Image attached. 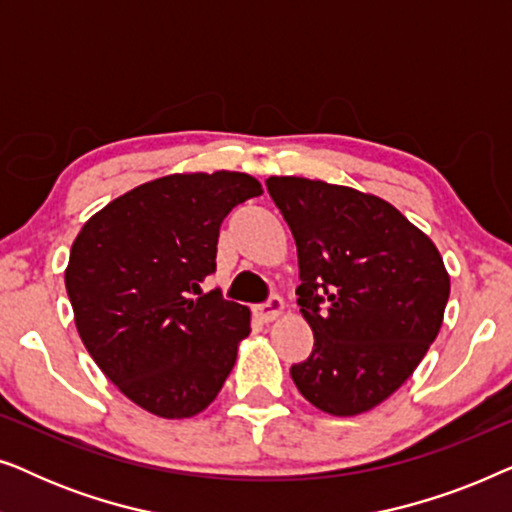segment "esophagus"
Wrapping results in <instances>:
<instances>
[{"instance_id": "1", "label": "esophagus", "mask_w": 512, "mask_h": 512, "mask_svg": "<svg viewBox=\"0 0 512 512\" xmlns=\"http://www.w3.org/2000/svg\"><path fill=\"white\" fill-rule=\"evenodd\" d=\"M284 307H286V303H284L282 296H272L268 303L256 307V317L265 321V324H270V321H275L279 314L284 312Z\"/></svg>"}]
</instances>
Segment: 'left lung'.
Instances as JSON below:
<instances>
[{"label": "left lung", "mask_w": 512, "mask_h": 512, "mask_svg": "<svg viewBox=\"0 0 512 512\" xmlns=\"http://www.w3.org/2000/svg\"><path fill=\"white\" fill-rule=\"evenodd\" d=\"M265 184L296 240L298 305L314 333L293 382L328 415L373 410L415 373L443 326V258L377 195L303 177Z\"/></svg>", "instance_id": "1"}]
</instances>
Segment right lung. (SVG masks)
Returning a JSON list of instances; mask_svg holds the SVG:
<instances>
[{
  "label": "right lung",
  "mask_w": 512,
  "mask_h": 512,
  "mask_svg": "<svg viewBox=\"0 0 512 512\" xmlns=\"http://www.w3.org/2000/svg\"><path fill=\"white\" fill-rule=\"evenodd\" d=\"M261 193L244 172L170 174L111 200L76 235L65 270L76 331L151 415H198L235 366L249 310L200 284L216 270L223 219Z\"/></svg>",
  "instance_id": "add662e5"
}]
</instances>
